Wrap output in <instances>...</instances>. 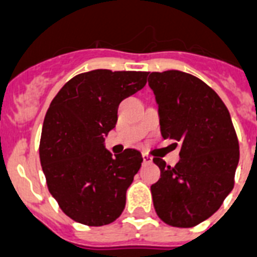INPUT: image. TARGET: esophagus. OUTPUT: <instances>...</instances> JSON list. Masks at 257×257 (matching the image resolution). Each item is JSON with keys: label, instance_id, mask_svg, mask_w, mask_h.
<instances>
[{"label": "esophagus", "instance_id": "1", "mask_svg": "<svg viewBox=\"0 0 257 257\" xmlns=\"http://www.w3.org/2000/svg\"><path fill=\"white\" fill-rule=\"evenodd\" d=\"M142 158H143V163H144V164H148V163L152 162V158H151V156H150V155H147V154L142 155Z\"/></svg>", "mask_w": 257, "mask_h": 257}]
</instances>
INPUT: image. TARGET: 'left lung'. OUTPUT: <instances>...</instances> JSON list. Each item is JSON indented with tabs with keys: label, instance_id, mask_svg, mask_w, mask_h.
Segmentation results:
<instances>
[{
	"label": "left lung",
	"instance_id": "8db88e82",
	"mask_svg": "<svg viewBox=\"0 0 257 257\" xmlns=\"http://www.w3.org/2000/svg\"><path fill=\"white\" fill-rule=\"evenodd\" d=\"M148 85L163 138L181 143L175 167L154 158L160 168V179L151 186L154 207L169 226L193 227L211 217L234 188L239 163L234 124L219 95L196 76L152 72Z\"/></svg>",
	"mask_w": 257,
	"mask_h": 257
}]
</instances>
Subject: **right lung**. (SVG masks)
Returning <instances> with one entry per match:
<instances>
[{
    "label": "right lung",
    "instance_id": "1",
    "mask_svg": "<svg viewBox=\"0 0 257 257\" xmlns=\"http://www.w3.org/2000/svg\"><path fill=\"white\" fill-rule=\"evenodd\" d=\"M148 72L94 71L71 78L44 116L39 156L50 193L78 223L109 224L126 205L142 154L127 148L113 158L103 146L115 127L118 106L141 90Z\"/></svg>",
    "mask_w": 257,
    "mask_h": 257
}]
</instances>
